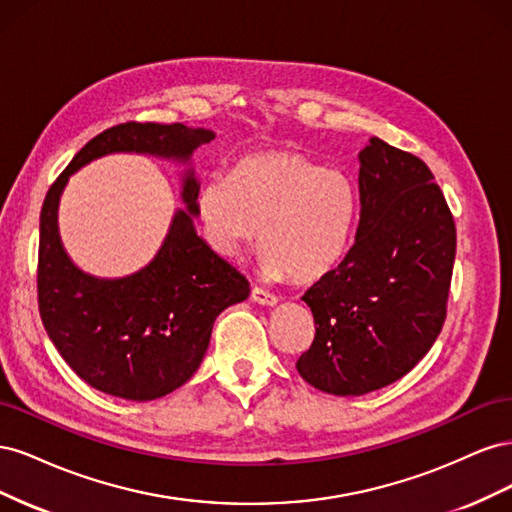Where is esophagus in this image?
Masks as SVG:
<instances>
[{
  "mask_svg": "<svg viewBox=\"0 0 512 512\" xmlns=\"http://www.w3.org/2000/svg\"><path fill=\"white\" fill-rule=\"evenodd\" d=\"M252 301L260 303V305H275L277 303V297L273 292L260 288V286H254L252 288Z\"/></svg>",
  "mask_w": 512,
  "mask_h": 512,
  "instance_id": "obj_1",
  "label": "esophagus"
}]
</instances>
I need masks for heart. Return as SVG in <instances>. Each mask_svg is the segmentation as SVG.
Listing matches in <instances>:
<instances>
[{"label": "heart", "instance_id": "heart-1", "mask_svg": "<svg viewBox=\"0 0 512 512\" xmlns=\"http://www.w3.org/2000/svg\"><path fill=\"white\" fill-rule=\"evenodd\" d=\"M196 207L218 254L235 258L258 237L269 277L316 282L348 252L359 194L344 170L303 153L262 151L239 160L230 177L207 179Z\"/></svg>", "mask_w": 512, "mask_h": 512}]
</instances>
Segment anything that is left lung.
Masks as SVG:
<instances>
[{
    "mask_svg": "<svg viewBox=\"0 0 512 512\" xmlns=\"http://www.w3.org/2000/svg\"><path fill=\"white\" fill-rule=\"evenodd\" d=\"M361 215L339 265L303 294L316 322L297 361L331 395H365L406 376L446 320L457 232L427 164L371 138L359 153Z\"/></svg>",
    "mask_w": 512,
    "mask_h": 512,
    "instance_id": "1",
    "label": "left lung"
}]
</instances>
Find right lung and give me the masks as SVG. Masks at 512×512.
Returning <instances> with one entry per match:
<instances>
[{
	"instance_id": "add662e5",
	"label": "right lung",
	"mask_w": 512,
	"mask_h": 512,
	"mask_svg": "<svg viewBox=\"0 0 512 512\" xmlns=\"http://www.w3.org/2000/svg\"><path fill=\"white\" fill-rule=\"evenodd\" d=\"M213 141L211 130L183 123H119L76 153L46 192L40 213L38 309L64 361L89 386L121 399L149 401L188 382L209 348L215 318L247 299L250 282L196 235L194 173L164 245L145 269L98 280L76 269L57 235V203L68 177L106 153L136 151L188 162Z\"/></svg>"
}]
</instances>
